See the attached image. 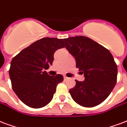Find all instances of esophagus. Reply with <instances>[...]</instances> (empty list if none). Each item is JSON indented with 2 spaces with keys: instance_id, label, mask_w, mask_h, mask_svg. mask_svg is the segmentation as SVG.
Wrapping results in <instances>:
<instances>
[{
  "instance_id": "34e87169",
  "label": "esophagus",
  "mask_w": 127,
  "mask_h": 127,
  "mask_svg": "<svg viewBox=\"0 0 127 127\" xmlns=\"http://www.w3.org/2000/svg\"><path fill=\"white\" fill-rule=\"evenodd\" d=\"M64 79L65 80H68V79H69V78H67V77H66V76H64Z\"/></svg>"
}]
</instances>
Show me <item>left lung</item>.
<instances>
[{"label": "left lung", "mask_w": 127, "mask_h": 127, "mask_svg": "<svg viewBox=\"0 0 127 127\" xmlns=\"http://www.w3.org/2000/svg\"><path fill=\"white\" fill-rule=\"evenodd\" d=\"M65 48L76 60V67L84 74L83 82L76 80L69 94L76 103L94 107L102 103L117 83V66L105 47L84 36L64 39Z\"/></svg>", "instance_id": "8db88e82"}]
</instances>
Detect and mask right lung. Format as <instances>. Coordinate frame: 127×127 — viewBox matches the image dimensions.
Returning a JSON list of instances; mask_svg holds the SVG:
<instances>
[{
  "label": "right lung",
  "instance_id": "obj_1",
  "mask_svg": "<svg viewBox=\"0 0 127 127\" xmlns=\"http://www.w3.org/2000/svg\"><path fill=\"white\" fill-rule=\"evenodd\" d=\"M62 39L45 37L23 49L10 63L9 76L13 91L25 104L33 108L46 106L53 98L61 74L49 76L56 50L65 47Z\"/></svg>",
  "mask_w": 127,
  "mask_h": 127
}]
</instances>
